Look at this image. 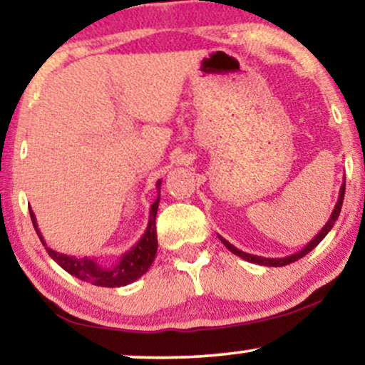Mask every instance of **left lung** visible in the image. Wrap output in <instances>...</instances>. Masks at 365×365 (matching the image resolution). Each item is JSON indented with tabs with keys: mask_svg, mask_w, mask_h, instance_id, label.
Returning <instances> with one entry per match:
<instances>
[{
	"mask_svg": "<svg viewBox=\"0 0 365 365\" xmlns=\"http://www.w3.org/2000/svg\"><path fill=\"white\" fill-rule=\"evenodd\" d=\"M344 193H345V180H344L342 187H340L339 200H336V204H335V207H334V210H331V215H330L329 222H327V224L324 225V227H322L320 232H318L317 236L313 237L312 241L308 242L305 247H303V249H299L298 252H294V255H292V256H286V257H278V259H276V257H273V259H271V257H261V256H255V255H249V252H244V251H241V249H237L236 246H232V244H230L229 241H225V239H224L222 236H219V239H220V241H222L224 246L227 247L230 252H232V255H236V256H239V257H242L244 261L255 262V264H261V266H273V267H279V266L292 264V262L298 261V259H302L303 256H307L308 252L313 251V249H315V247L318 246V244H320L322 241H324V237L327 236V234L330 232V229L334 227L335 220L339 219V215H340V209H342V204H344Z\"/></svg>",
	"mask_w": 365,
	"mask_h": 365,
	"instance_id": "8db88e82",
	"label": "left lung"
}]
</instances>
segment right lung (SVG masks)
Masks as SVG:
<instances>
[{
    "mask_svg": "<svg viewBox=\"0 0 365 365\" xmlns=\"http://www.w3.org/2000/svg\"><path fill=\"white\" fill-rule=\"evenodd\" d=\"M160 187L161 180L156 182V190H158V197L151 204L150 209V219L148 225H146L145 234L140 237L135 246H133L129 251L124 252V255L119 257L118 262L114 264L106 266L103 262L96 259V257H77V256H68L63 255V252L53 251L52 247L47 246V242L43 241V236L38 230V224H36L34 210H30L31 222H34V227L38 234L41 244H43L45 249H47L48 256L57 262L60 267L67 271L68 274L76 276L86 283L96 284V286H104V288H119V286H126L135 283L136 279H140L146 271L150 269L151 262L155 261L156 249H158V239H156V212H158V204H160Z\"/></svg>",
    "mask_w": 365,
    "mask_h": 365,
    "instance_id": "right-lung-1",
    "label": "right lung"
}]
</instances>
